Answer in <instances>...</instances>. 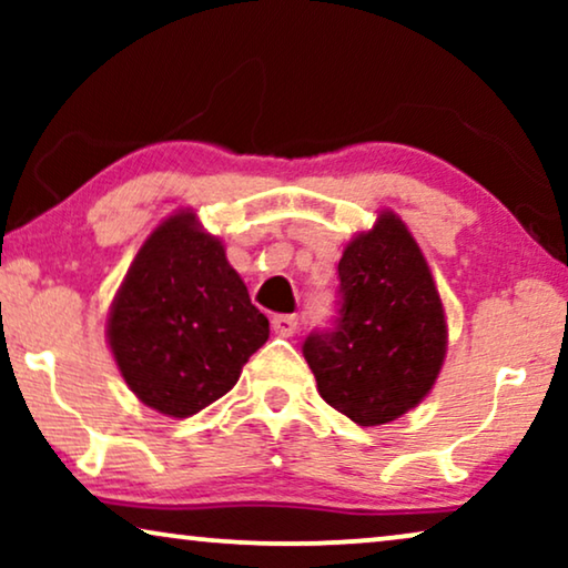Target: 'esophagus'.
Here are the masks:
<instances>
[{"label": "esophagus", "instance_id": "obj_1", "mask_svg": "<svg viewBox=\"0 0 568 568\" xmlns=\"http://www.w3.org/2000/svg\"><path fill=\"white\" fill-rule=\"evenodd\" d=\"M271 328L276 336H292L297 331V315H274L271 317Z\"/></svg>", "mask_w": 568, "mask_h": 568}]
</instances>
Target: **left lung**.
I'll return each mask as SVG.
<instances>
[{"label":"left lung","mask_w":568,"mask_h":568,"mask_svg":"<svg viewBox=\"0 0 568 568\" xmlns=\"http://www.w3.org/2000/svg\"><path fill=\"white\" fill-rule=\"evenodd\" d=\"M341 310L302 354L323 400L359 426L395 422L437 383L447 321L437 284L406 222L379 212L338 261Z\"/></svg>","instance_id":"left-lung-1"}]
</instances>
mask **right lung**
Masks as SVG:
<instances>
[{
    "instance_id": "obj_1",
    "label": "right lung",
    "mask_w": 568,
    "mask_h": 568,
    "mask_svg": "<svg viewBox=\"0 0 568 568\" xmlns=\"http://www.w3.org/2000/svg\"><path fill=\"white\" fill-rule=\"evenodd\" d=\"M121 377L144 406L189 418L237 383L268 341V321L220 237L185 209L139 247L108 315Z\"/></svg>"
}]
</instances>
